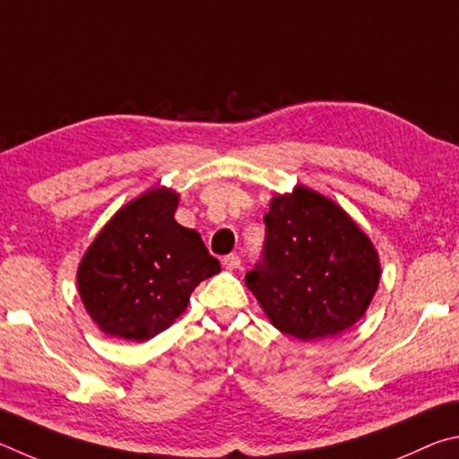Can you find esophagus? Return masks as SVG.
<instances>
[{"label": "esophagus", "instance_id": "obj_1", "mask_svg": "<svg viewBox=\"0 0 459 459\" xmlns=\"http://www.w3.org/2000/svg\"><path fill=\"white\" fill-rule=\"evenodd\" d=\"M223 266L228 268V270H236V268H239L242 266V258H239L238 254H230V255H223Z\"/></svg>", "mask_w": 459, "mask_h": 459}]
</instances>
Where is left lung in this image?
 <instances>
[{"label":"left lung","instance_id":"1","mask_svg":"<svg viewBox=\"0 0 459 459\" xmlns=\"http://www.w3.org/2000/svg\"><path fill=\"white\" fill-rule=\"evenodd\" d=\"M262 260L246 274L270 323L300 341L347 331L365 315L381 278L379 254L342 207L299 185L264 215Z\"/></svg>","mask_w":459,"mask_h":459}]
</instances>
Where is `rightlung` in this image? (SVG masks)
Returning a JSON list of instances; mask_svg holds the SVG:
<instances>
[{"mask_svg": "<svg viewBox=\"0 0 459 459\" xmlns=\"http://www.w3.org/2000/svg\"><path fill=\"white\" fill-rule=\"evenodd\" d=\"M179 195L149 189L120 207L78 266V294L104 334L149 341L187 308L199 282L220 272L195 230L175 221Z\"/></svg>", "mask_w": 459, "mask_h": 459, "instance_id": "add662e5", "label": "right lung"}]
</instances>
